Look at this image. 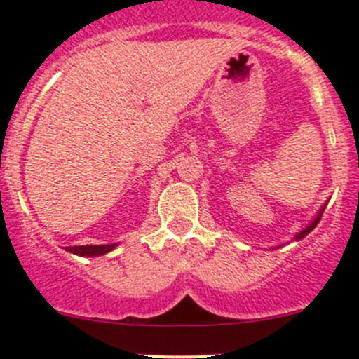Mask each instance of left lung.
Returning <instances> with one entry per match:
<instances>
[{
	"label": "left lung",
	"instance_id": "8db88e82",
	"mask_svg": "<svg viewBox=\"0 0 359 359\" xmlns=\"http://www.w3.org/2000/svg\"><path fill=\"white\" fill-rule=\"evenodd\" d=\"M325 208H327V203H325V205H323V206H321V208H320V210H318L316 217H314V219H313V220H311V222H309V224H307V226H306V227H304V229H302V231H299V233H297V234H295V236H293V240H295V241H299V240H302V238H306V236H307V234H309V233H311V231H313V229H314V227H316V226H318V222H320V219H321V215H323ZM276 248H280V247H274V248H271V250H276Z\"/></svg>",
	"mask_w": 359,
	"mask_h": 359
}]
</instances>
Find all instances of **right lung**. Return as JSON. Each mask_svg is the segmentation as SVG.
<instances>
[{"instance_id":"add662e5","label":"right lung","mask_w":359,"mask_h":359,"mask_svg":"<svg viewBox=\"0 0 359 359\" xmlns=\"http://www.w3.org/2000/svg\"><path fill=\"white\" fill-rule=\"evenodd\" d=\"M118 247V243L111 245H81V247H67V252L74 253V255L79 257H100L109 253L111 250Z\"/></svg>"}]
</instances>
